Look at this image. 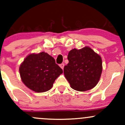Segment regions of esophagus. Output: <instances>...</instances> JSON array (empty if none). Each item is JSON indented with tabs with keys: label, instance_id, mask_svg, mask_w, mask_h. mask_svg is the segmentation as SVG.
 <instances>
[{
	"label": "esophagus",
	"instance_id": "34e87169",
	"mask_svg": "<svg viewBox=\"0 0 125 125\" xmlns=\"http://www.w3.org/2000/svg\"><path fill=\"white\" fill-rule=\"evenodd\" d=\"M60 67H61L62 69H63V68H64V63H61V64H60Z\"/></svg>",
	"mask_w": 125,
	"mask_h": 125
}]
</instances>
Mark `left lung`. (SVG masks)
Returning a JSON list of instances; mask_svg holds the SVG:
<instances>
[{
  "label": "left lung",
  "mask_w": 125,
  "mask_h": 125,
  "mask_svg": "<svg viewBox=\"0 0 125 125\" xmlns=\"http://www.w3.org/2000/svg\"><path fill=\"white\" fill-rule=\"evenodd\" d=\"M67 59L64 74L72 88L83 92L96 85L102 71V62L98 54L89 47L73 49L69 52Z\"/></svg>",
  "instance_id": "left-lung-1"
}]
</instances>
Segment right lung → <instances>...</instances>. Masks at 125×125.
I'll list each match as a JSON object with an SVG mask.
<instances>
[{"label": "right lung", "mask_w": 125, "mask_h": 125, "mask_svg": "<svg viewBox=\"0 0 125 125\" xmlns=\"http://www.w3.org/2000/svg\"><path fill=\"white\" fill-rule=\"evenodd\" d=\"M23 83L36 92H44L51 89L62 69L55 60L47 53L28 55L19 67Z\"/></svg>", "instance_id": "obj_1"}]
</instances>
